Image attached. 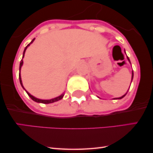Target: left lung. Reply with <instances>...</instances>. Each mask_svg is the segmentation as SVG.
<instances>
[{
    "mask_svg": "<svg viewBox=\"0 0 153 153\" xmlns=\"http://www.w3.org/2000/svg\"><path fill=\"white\" fill-rule=\"evenodd\" d=\"M124 52H125V51H124ZM127 59H128V60H129V62H130V60H129V57H127ZM133 75H134V74H133V72H132V75H131V80H132V79H133ZM127 92H128V91H127ZM126 94H124V96H122V97H119V98H117V99H116V98H115V99H122V98H124V96H126Z\"/></svg>",
    "mask_w": 153,
    "mask_h": 153,
    "instance_id": "left-lung-1",
    "label": "left lung"
}]
</instances>
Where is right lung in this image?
<instances>
[{"label": "right lung", "mask_w": 153, "mask_h": 153, "mask_svg": "<svg viewBox=\"0 0 153 153\" xmlns=\"http://www.w3.org/2000/svg\"><path fill=\"white\" fill-rule=\"evenodd\" d=\"M34 39H32V41H31V42L29 43V45H28L27 46H26V47H25V49H24V53H23V57H24V54H25V52H26V48H27V47H29V45H30L34 41ZM22 65H23V60H22V61H21V62H20V67H19V71H21V68H22ZM19 80H20V83H21V85H22V88H23L24 89V90H25V88H24V86H23L22 81V78H21V74H20V72H19ZM25 91H26V90H25ZM26 92L27 93V94L29 95V97H30L31 99L33 100V101H36V102H37V103H53V102H55V101H59V100L62 99V98H63V96H64V94H62V95H60V96H58V97H56V98H54V99H50V100H42V99H36V98H35L34 96H31V95L30 94H29V92H27V91H26Z\"/></svg>", "instance_id": "right-lung-1"}]
</instances>
